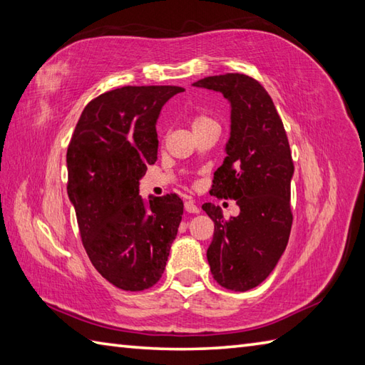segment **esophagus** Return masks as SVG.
I'll list each match as a JSON object with an SVG mask.
<instances>
[{
	"mask_svg": "<svg viewBox=\"0 0 365 365\" xmlns=\"http://www.w3.org/2000/svg\"><path fill=\"white\" fill-rule=\"evenodd\" d=\"M185 210L188 211V213H199V207L196 205V203H194L192 200H188V202H185Z\"/></svg>",
	"mask_w": 365,
	"mask_h": 365,
	"instance_id": "obj_1",
	"label": "esophagus"
}]
</instances>
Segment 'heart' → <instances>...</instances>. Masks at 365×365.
<instances>
[{"label":"heart","mask_w":365,"mask_h":365,"mask_svg":"<svg viewBox=\"0 0 365 365\" xmlns=\"http://www.w3.org/2000/svg\"><path fill=\"white\" fill-rule=\"evenodd\" d=\"M208 123H213V120H211V118H208L207 115H196V116L192 118V121H191L192 130H194V129H199V127L205 125V124H208Z\"/></svg>","instance_id":"b5f03b06"}]
</instances>
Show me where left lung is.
I'll return each instance as SVG.
<instances>
[{"label": "left lung", "instance_id": "1", "mask_svg": "<svg viewBox=\"0 0 365 365\" xmlns=\"http://www.w3.org/2000/svg\"><path fill=\"white\" fill-rule=\"evenodd\" d=\"M192 86L222 93L232 106L227 157L210 192L236 200L241 211L227 221L215 203H203L202 210L215 222L207 250L213 278L225 289L244 292L264 282L289 240L294 174L289 141L272 98L250 76H208Z\"/></svg>", "mask_w": 365, "mask_h": 365}]
</instances>
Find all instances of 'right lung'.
<instances>
[{"instance_id": "add662e5", "label": "right lung", "mask_w": 365, "mask_h": 365, "mask_svg": "<svg viewBox=\"0 0 365 365\" xmlns=\"http://www.w3.org/2000/svg\"><path fill=\"white\" fill-rule=\"evenodd\" d=\"M174 86L121 87L87 104L66 150L68 197L87 255L108 283L144 291L163 275L182 221L177 194L140 196V179L157 162L155 124Z\"/></svg>"}]
</instances>
